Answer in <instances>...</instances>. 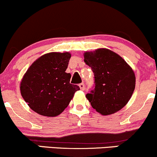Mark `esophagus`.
Listing matches in <instances>:
<instances>
[{
	"mask_svg": "<svg viewBox=\"0 0 157 157\" xmlns=\"http://www.w3.org/2000/svg\"><path fill=\"white\" fill-rule=\"evenodd\" d=\"M79 86H80V88L81 90L84 91V90H85V85H84L83 82H82V83L79 84Z\"/></svg>",
	"mask_w": 157,
	"mask_h": 157,
	"instance_id": "obj_1",
	"label": "esophagus"
}]
</instances>
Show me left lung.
Masks as SVG:
<instances>
[{
    "label": "left lung",
    "mask_w": 157,
    "mask_h": 157,
    "mask_svg": "<svg viewBox=\"0 0 157 157\" xmlns=\"http://www.w3.org/2000/svg\"><path fill=\"white\" fill-rule=\"evenodd\" d=\"M84 62L94 75V88L86 94L93 109L102 115L122 109L135 89L136 77L131 66L107 48L85 52Z\"/></svg>",
    "instance_id": "obj_1"
}]
</instances>
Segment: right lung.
I'll return each instance as SVG.
<instances>
[{
  "label": "right lung",
  "mask_w": 157,
  "mask_h": 157,
  "mask_svg": "<svg viewBox=\"0 0 157 157\" xmlns=\"http://www.w3.org/2000/svg\"><path fill=\"white\" fill-rule=\"evenodd\" d=\"M70 58L69 52H51L39 57L26 71L20 89L36 113L49 117L60 114L80 90L70 83L71 74L66 72Z\"/></svg>",
  "instance_id": "obj_1"
}]
</instances>
